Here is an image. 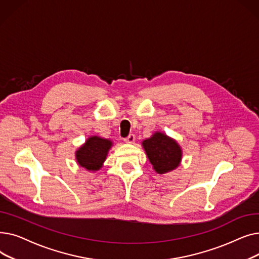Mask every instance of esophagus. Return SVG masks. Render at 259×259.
I'll use <instances>...</instances> for the list:
<instances>
[{
    "instance_id": "34e87169",
    "label": "esophagus",
    "mask_w": 259,
    "mask_h": 259,
    "mask_svg": "<svg viewBox=\"0 0 259 259\" xmlns=\"http://www.w3.org/2000/svg\"><path fill=\"white\" fill-rule=\"evenodd\" d=\"M124 142L127 144H133L135 142V135L134 134H129L126 139H124Z\"/></svg>"
}]
</instances>
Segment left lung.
<instances>
[{
    "label": "left lung",
    "mask_w": 259,
    "mask_h": 259,
    "mask_svg": "<svg viewBox=\"0 0 259 259\" xmlns=\"http://www.w3.org/2000/svg\"><path fill=\"white\" fill-rule=\"evenodd\" d=\"M145 153L158 174L169 173L178 168L183 158V150L178 141L164 132L155 131L150 138L142 142Z\"/></svg>",
    "instance_id": "1"
}]
</instances>
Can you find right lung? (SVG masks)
I'll use <instances>...</instances> for the list:
<instances>
[{
	"mask_svg": "<svg viewBox=\"0 0 259 259\" xmlns=\"http://www.w3.org/2000/svg\"><path fill=\"white\" fill-rule=\"evenodd\" d=\"M113 143L111 140L91 135L75 151L77 165L89 172L99 171L107 158Z\"/></svg>",
	"mask_w": 259,
	"mask_h": 259,
	"instance_id": "add662e5",
	"label": "right lung"
}]
</instances>
